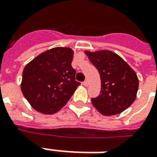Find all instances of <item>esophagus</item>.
Here are the masks:
<instances>
[{
	"instance_id": "obj_1",
	"label": "esophagus",
	"mask_w": 157,
	"mask_h": 157,
	"mask_svg": "<svg viewBox=\"0 0 157 157\" xmlns=\"http://www.w3.org/2000/svg\"><path fill=\"white\" fill-rule=\"evenodd\" d=\"M83 85H84L85 87H87V86H88V82H87V80H85V81L83 82Z\"/></svg>"
}]
</instances>
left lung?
<instances>
[{"mask_svg": "<svg viewBox=\"0 0 157 157\" xmlns=\"http://www.w3.org/2000/svg\"><path fill=\"white\" fill-rule=\"evenodd\" d=\"M85 53L101 75V94L91 99L94 106L106 116L118 114L127 109L135 101L138 89L135 71L114 52Z\"/></svg>", "mask_w": 157, "mask_h": 157, "instance_id": "8db88e82", "label": "left lung"}]
</instances>
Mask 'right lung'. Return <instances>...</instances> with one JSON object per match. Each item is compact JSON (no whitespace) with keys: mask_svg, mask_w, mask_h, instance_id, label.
Masks as SVG:
<instances>
[{"mask_svg":"<svg viewBox=\"0 0 157 157\" xmlns=\"http://www.w3.org/2000/svg\"><path fill=\"white\" fill-rule=\"evenodd\" d=\"M74 52L56 47L43 52L25 67L21 91L34 109L53 114L68 102L81 83L71 66Z\"/></svg>","mask_w":157,"mask_h":157,"instance_id":"1","label":"right lung"}]
</instances>
